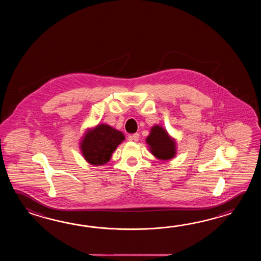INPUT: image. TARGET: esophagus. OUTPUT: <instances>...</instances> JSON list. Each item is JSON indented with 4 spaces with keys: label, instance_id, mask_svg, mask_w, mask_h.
<instances>
[{
    "label": "esophagus",
    "instance_id": "34e87169",
    "mask_svg": "<svg viewBox=\"0 0 261 261\" xmlns=\"http://www.w3.org/2000/svg\"><path fill=\"white\" fill-rule=\"evenodd\" d=\"M139 138H140V134L139 133H134L133 135H130L129 137H128V140L129 141H134V142H137L138 141Z\"/></svg>",
    "mask_w": 261,
    "mask_h": 261
}]
</instances>
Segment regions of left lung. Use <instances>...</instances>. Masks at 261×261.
Listing matches in <instances>:
<instances>
[{
	"instance_id": "1",
	"label": "left lung",
	"mask_w": 261,
	"mask_h": 261,
	"mask_svg": "<svg viewBox=\"0 0 261 261\" xmlns=\"http://www.w3.org/2000/svg\"><path fill=\"white\" fill-rule=\"evenodd\" d=\"M145 141L149 145L151 154L158 160L169 161L176 155L175 140L160 125H155L151 128L150 134Z\"/></svg>"
}]
</instances>
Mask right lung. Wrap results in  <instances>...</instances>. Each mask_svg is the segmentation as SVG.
<instances>
[{"label":"right lung","mask_w":261,"mask_h":261,"mask_svg":"<svg viewBox=\"0 0 261 261\" xmlns=\"http://www.w3.org/2000/svg\"><path fill=\"white\" fill-rule=\"evenodd\" d=\"M124 140L121 132L107 124H99L86 130L79 146L87 162L100 166L110 161L112 154Z\"/></svg>","instance_id":"add662e5"}]
</instances>
